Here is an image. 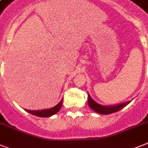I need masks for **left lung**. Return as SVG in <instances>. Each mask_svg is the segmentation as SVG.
I'll return each instance as SVG.
<instances>
[{
	"label": "left lung",
	"instance_id": "left-lung-1",
	"mask_svg": "<svg viewBox=\"0 0 148 148\" xmlns=\"http://www.w3.org/2000/svg\"><path fill=\"white\" fill-rule=\"evenodd\" d=\"M88 105L93 110H95V112L101 114H112V113L117 112L118 110H121L122 108H124L125 106L128 104L131 101H127L125 103H120L117 105H112V106H103L101 104L97 103L96 101H95L91 98L90 95L88 94Z\"/></svg>",
	"mask_w": 148,
	"mask_h": 148
}]
</instances>
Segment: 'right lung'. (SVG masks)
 <instances>
[{
  "label": "right lung",
  "instance_id": "obj_1",
  "mask_svg": "<svg viewBox=\"0 0 148 148\" xmlns=\"http://www.w3.org/2000/svg\"><path fill=\"white\" fill-rule=\"evenodd\" d=\"M62 101L63 99H61V101L59 102V103L52 108H50V109H45V110H30L25 109L26 111L29 112L30 114L33 115H35V116H38V117H51L52 115L55 114L56 113H58L59 110H60L61 106H62Z\"/></svg>",
  "mask_w": 148,
  "mask_h": 148
}]
</instances>
